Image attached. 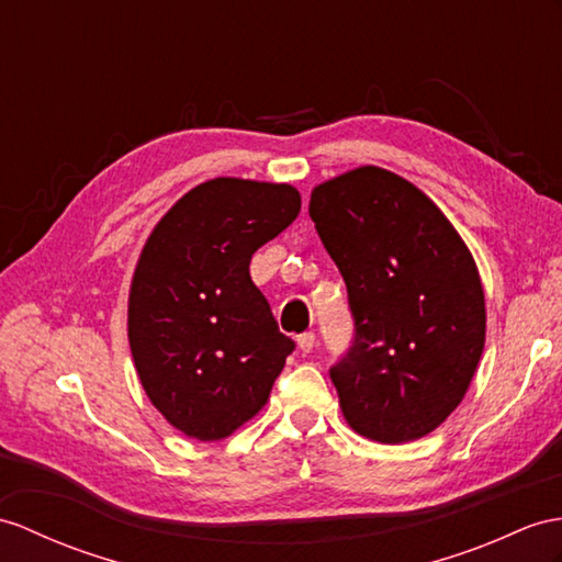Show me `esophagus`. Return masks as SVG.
<instances>
[{
	"instance_id": "1",
	"label": "esophagus",
	"mask_w": 562,
	"mask_h": 562,
	"mask_svg": "<svg viewBox=\"0 0 562 562\" xmlns=\"http://www.w3.org/2000/svg\"><path fill=\"white\" fill-rule=\"evenodd\" d=\"M314 346H317V336H314L312 331H305V334L297 336V348L303 352H312Z\"/></svg>"
}]
</instances>
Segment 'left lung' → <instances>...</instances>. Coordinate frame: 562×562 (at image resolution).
Returning <instances> with one entry per match:
<instances>
[{
  "instance_id": "1",
  "label": "left lung",
  "mask_w": 562,
  "mask_h": 562,
  "mask_svg": "<svg viewBox=\"0 0 562 562\" xmlns=\"http://www.w3.org/2000/svg\"><path fill=\"white\" fill-rule=\"evenodd\" d=\"M310 216L355 319L328 369L346 422L379 443L422 439L460 405L484 350L472 252L419 188L379 167L314 188Z\"/></svg>"
}]
</instances>
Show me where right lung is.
<instances>
[{"label": "right lung", "instance_id": "1", "mask_svg": "<svg viewBox=\"0 0 562 562\" xmlns=\"http://www.w3.org/2000/svg\"><path fill=\"white\" fill-rule=\"evenodd\" d=\"M297 214L289 183L212 178L145 243L128 344L147 398L190 439H226L252 419L295 348L252 283L250 259Z\"/></svg>", "mask_w": 562, "mask_h": 562}]
</instances>
